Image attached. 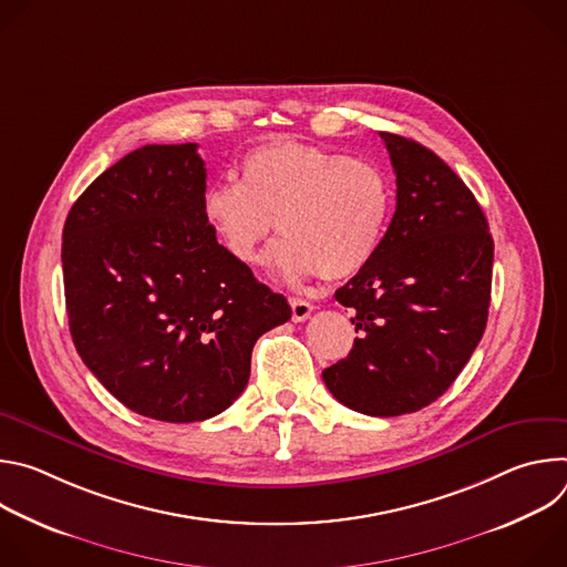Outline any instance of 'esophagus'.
<instances>
[{"mask_svg": "<svg viewBox=\"0 0 567 567\" xmlns=\"http://www.w3.org/2000/svg\"><path fill=\"white\" fill-rule=\"evenodd\" d=\"M289 305H291V318L296 322H302L309 318V313L313 311V305L305 298H289Z\"/></svg>", "mask_w": 567, "mask_h": 567, "instance_id": "1", "label": "esophagus"}]
</instances>
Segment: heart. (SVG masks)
Masks as SVG:
<instances>
[{
    "instance_id": "heart-1",
    "label": "heart",
    "mask_w": 567,
    "mask_h": 567,
    "mask_svg": "<svg viewBox=\"0 0 567 567\" xmlns=\"http://www.w3.org/2000/svg\"><path fill=\"white\" fill-rule=\"evenodd\" d=\"M390 210L392 188L379 166L298 141L254 147L241 158V182H217L202 195L206 224L247 267L262 262L278 219L285 237L274 267L285 280L354 276L377 254Z\"/></svg>"
}]
</instances>
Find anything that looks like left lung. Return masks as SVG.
<instances>
[{
  "instance_id": "left-lung-1",
  "label": "left lung",
  "mask_w": 567,
  "mask_h": 567,
  "mask_svg": "<svg viewBox=\"0 0 567 567\" xmlns=\"http://www.w3.org/2000/svg\"><path fill=\"white\" fill-rule=\"evenodd\" d=\"M396 208L372 260L334 298L359 339L322 370L343 406L396 417L422 411L457 379L487 328L494 239L473 193L413 138L381 132Z\"/></svg>"
}]
</instances>
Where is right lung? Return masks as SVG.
<instances>
[{
  "mask_svg": "<svg viewBox=\"0 0 567 567\" xmlns=\"http://www.w3.org/2000/svg\"><path fill=\"white\" fill-rule=\"evenodd\" d=\"M197 143L143 145L71 206L62 230L69 332L130 411L202 422L241 394L256 341L291 318L202 215Z\"/></svg>",
  "mask_w": 567,
  "mask_h": 567,
  "instance_id": "1",
  "label": "right lung"
}]
</instances>
